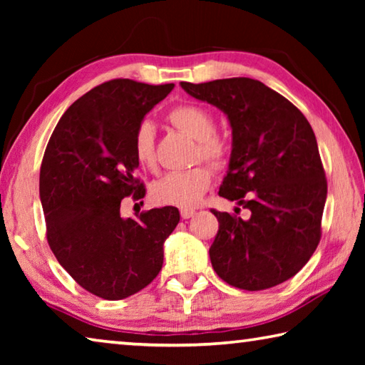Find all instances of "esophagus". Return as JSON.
I'll list each match as a JSON object with an SVG mask.
<instances>
[{
    "label": "esophagus",
    "mask_w": 365,
    "mask_h": 365,
    "mask_svg": "<svg viewBox=\"0 0 365 365\" xmlns=\"http://www.w3.org/2000/svg\"><path fill=\"white\" fill-rule=\"evenodd\" d=\"M195 214H196L195 209H188V207H183V209H180V215H182V219H190V217H193Z\"/></svg>",
    "instance_id": "esophagus-1"
}]
</instances>
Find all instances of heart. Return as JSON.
I'll return each instance as SVG.
<instances>
[{"mask_svg": "<svg viewBox=\"0 0 365 365\" xmlns=\"http://www.w3.org/2000/svg\"><path fill=\"white\" fill-rule=\"evenodd\" d=\"M168 119L178 132L196 140L193 160H205L214 170H224L232 158V146L224 135L215 133V117L211 110L197 104H180L169 113ZM133 153L138 164L154 170L156 135L150 120L138 123L133 135ZM212 183V172L196 165L183 172H172L153 183L151 196L159 205L191 207L201 201Z\"/></svg>", "mask_w": 365, "mask_h": 365, "instance_id": "b5f03b06", "label": "heart"}]
</instances>
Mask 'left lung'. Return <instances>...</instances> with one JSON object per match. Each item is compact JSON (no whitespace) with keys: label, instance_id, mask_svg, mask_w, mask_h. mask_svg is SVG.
<instances>
[{"label":"left lung","instance_id":"1","mask_svg":"<svg viewBox=\"0 0 365 365\" xmlns=\"http://www.w3.org/2000/svg\"><path fill=\"white\" fill-rule=\"evenodd\" d=\"M180 85L230 120L232 158L219 195L250 211L242 219L212 209L219 220L209 248L215 274L246 292L280 285L304 267L322 237L327 178L311 123L255 78Z\"/></svg>","mask_w":365,"mask_h":365}]
</instances>
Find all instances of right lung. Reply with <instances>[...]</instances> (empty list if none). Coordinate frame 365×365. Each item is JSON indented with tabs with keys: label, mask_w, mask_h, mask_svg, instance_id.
Returning a JSON list of instances; mask_svg holds the SVG:
<instances>
[{
	"label": "right lung",
	"mask_w": 365,
	"mask_h": 365,
	"mask_svg": "<svg viewBox=\"0 0 365 365\" xmlns=\"http://www.w3.org/2000/svg\"><path fill=\"white\" fill-rule=\"evenodd\" d=\"M172 88L109 80L71 104L48 141L40 169L48 245L98 298L123 299L150 285L163 269L165 238L180 220L174 206L120 217L123 197L146 195L135 177V130Z\"/></svg>",
	"instance_id": "add662e5"
}]
</instances>
